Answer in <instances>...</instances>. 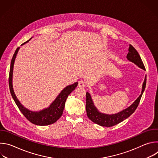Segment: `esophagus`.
I'll return each mask as SVG.
<instances>
[{"label":"esophagus","mask_w":158,"mask_h":158,"mask_svg":"<svg viewBox=\"0 0 158 158\" xmlns=\"http://www.w3.org/2000/svg\"><path fill=\"white\" fill-rule=\"evenodd\" d=\"M85 85V82L83 81H80L78 82V86L80 87H84Z\"/></svg>","instance_id":"34e87169"}]
</instances>
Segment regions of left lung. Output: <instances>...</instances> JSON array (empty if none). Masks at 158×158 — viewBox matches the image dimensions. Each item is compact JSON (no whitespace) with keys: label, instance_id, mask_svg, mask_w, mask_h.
I'll use <instances>...</instances> for the list:
<instances>
[{"label":"left lung","instance_id":"left-lung-1","mask_svg":"<svg viewBox=\"0 0 158 158\" xmlns=\"http://www.w3.org/2000/svg\"><path fill=\"white\" fill-rule=\"evenodd\" d=\"M129 52L127 54V59L130 62L136 64L139 68L146 71L144 64L141 60V58L135 48L129 45ZM146 84V75L144 78V81L142 86V91L140 96L136 99L130 106L126 108L125 109L118 112L116 114H104L99 111L97 107L95 106L93 100L89 93H86V104L85 109L87 112V116L89 119L94 122V123L105 127H111L115 126L119 123L123 121L127 118H129L138 107L140 102L142 95L144 91Z\"/></svg>","mask_w":158,"mask_h":158}]
</instances>
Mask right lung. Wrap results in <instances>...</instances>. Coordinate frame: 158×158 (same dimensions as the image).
Returning a JSON list of instances; mask_svg holds the SVG:
<instances>
[{"label": "right lung", "instance_id": "right-lung-1", "mask_svg": "<svg viewBox=\"0 0 158 158\" xmlns=\"http://www.w3.org/2000/svg\"><path fill=\"white\" fill-rule=\"evenodd\" d=\"M32 38H31L27 42L22 44L21 46H23L24 44L28 42ZM20 48H17L15 53L12 57L10 72H9V84L10 94L13 99L14 100L16 105L19 107V110L22 112L23 115L32 124L38 125V126H47L49 124H52L56 123L62 116V112L65 107V103L66 99L68 96L74 91L75 88L77 87L78 82H76L74 84L66 86L62 91L59 93V94L57 96L55 100L50 104V106L39 111H32L30 110L26 107H25L22 105L17 98L16 97L15 93L14 91L13 85H12V75H13V69L14 65L15 57L18 53Z\"/></svg>", "mask_w": 158, "mask_h": 158}]
</instances>
